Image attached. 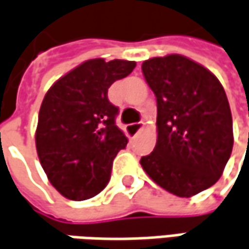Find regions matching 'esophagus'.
Returning a JSON list of instances; mask_svg holds the SVG:
<instances>
[{"mask_svg":"<svg viewBox=\"0 0 249 249\" xmlns=\"http://www.w3.org/2000/svg\"><path fill=\"white\" fill-rule=\"evenodd\" d=\"M142 128H143V123H135V124H131L126 126V132L129 135H136Z\"/></svg>","mask_w":249,"mask_h":249,"instance_id":"esophagus-1","label":"esophagus"}]
</instances>
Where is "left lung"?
<instances>
[{"instance_id": "obj_1", "label": "left lung", "mask_w": 249, "mask_h": 249, "mask_svg": "<svg viewBox=\"0 0 249 249\" xmlns=\"http://www.w3.org/2000/svg\"><path fill=\"white\" fill-rule=\"evenodd\" d=\"M157 102V142L141 159L146 174L168 192L189 198L220 178L232 150L230 104L219 79L184 55L142 64Z\"/></svg>"}]
</instances>
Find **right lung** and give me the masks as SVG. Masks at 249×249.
Here are the masks:
<instances>
[{
    "mask_svg": "<svg viewBox=\"0 0 249 249\" xmlns=\"http://www.w3.org/2000/svg\"><path fill=\"white\" fill-rule=\"evenodd\" d=\"M135 67L134 61H85L46 93L36 149L50 182L65 198L89 199L108 184L113 160L128 139L115 125L118 107L107 93Z\"/></svg>",
    "mask_w": 249,
    "mask_h": 249,
    "instance_id": "1",
    "label": "right lung"
}]
</instances>
